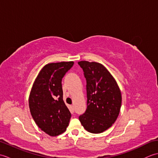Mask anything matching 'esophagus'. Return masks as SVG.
<instances>
[{"instance_id": "1", "label": "esophagus", "mask_w": 158, "mask_h": 158, "mask_svg": "<svg viewBox=\"0 0 158 158\" xmlns=\"http://www.w3.org/2000/svg\"><path fill=\"white\" fill-rule=\"evenodd\" d=\"M70 110H71V112L73 113L74 112V106L73 105H70Z\"/></svg>"}]
</instances>
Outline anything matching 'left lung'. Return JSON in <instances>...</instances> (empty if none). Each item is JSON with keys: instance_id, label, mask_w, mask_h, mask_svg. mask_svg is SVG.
<instances>
[{"instance_id": "obj_1", "label": "left lung", "mask_w": 158, "mask_h": 158, "mask_svg": "<svg viewBox=\"0 0 158 158\" xmlns=\"http://www.w3.org/2000/svg\"><path fill=\"white\" fill-rule=\"evenodd\" d=\"M87 81V109L79 119L89 132L102 133L115 123L122 106L117 81L102 64L80 61Z\"/></svg>"}]
</instances>
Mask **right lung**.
I'll return each mask as SVG.
<instances>
[{"label":"right lung","mask_w":158,"mask_h":158,"mask_svg":"<svg viewBox=\"0 0 158 158\" xmlns=\"http://www.w3.org/2000/svg\"><path fill=\"white\" fill-rule=\"evenodd\" d=\"M74 62L49 63L40 70L29 96L31 115L40 129L51 136L66 130L71 117L63 100L62 79Z\"/></svg>","instance_id":"obj_1"}]
</instances>
